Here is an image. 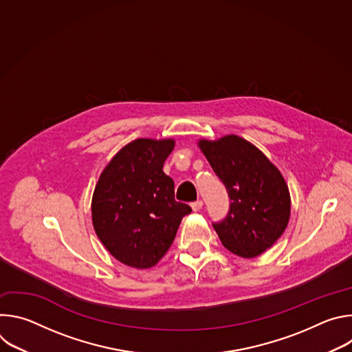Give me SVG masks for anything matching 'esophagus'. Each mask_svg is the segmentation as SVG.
I'll return each instance as SVG.
<instances>
[{"label": "esophagus", "mask_w": 352, "mask_h": 352, "mask_svg": "<svg viewBox=\"0 0 352 352\" xmlns=\"http://www.w3.org/2000/svg\"><path fill=\"white\" fill-rule=\"evenodd\" d=\"M202 206H204V202L200 199H197V200H195V202L190 204V208L193 209V212H199L200 209H202Z\"/></svg>", "instance_id": "obj_1"}]
</instances>
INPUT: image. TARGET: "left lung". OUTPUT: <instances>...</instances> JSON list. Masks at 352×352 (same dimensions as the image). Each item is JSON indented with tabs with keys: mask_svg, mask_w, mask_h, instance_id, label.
I'll list each match as a JSON object with an SVG mask.
<instances>
[{
	"mask_svg": "<svg viewBox=\"0 0 352 352\" xmlns=\"http://www.w3.org/2000/svg\"><path fill=\"white\" fill-rule=\"evenodd\" d=\"M199 146L231 200L227 216L213 223L221 243L241 258L263 254L289 219V192L283 175L258 147L239 136L200 140Z\"/></svg>",
	"mask_w": 352,
	"mask_h": 352,
	"instance_id": "obj_1",
	"label": "left lung"
}]
</instances>
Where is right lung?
<instances>
[{
  "instance_id": "obj_1",
  "label": "right lung",
  "mask_w": 352,
  "mask_h": 352,
  "mask_svg": "<svg viewBox=\"0 0 352 352\" xmlns=\"http://www.w3.org/2000/svg\"><path fill=\"white\" fill-rule=\"evenodd\" d=\"M173 139H136L104 168L91 200L93 227L109 252L124 265L155 266L171 246L190 206L177 202L174 181L163 164Z\"/></svg>"
}]
</instances>
